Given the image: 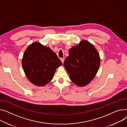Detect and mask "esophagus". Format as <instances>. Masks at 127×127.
I'll return each instance as SVG.
<instances>
[{"mask_svg": "<svg viewBox=\"0 0 127 127\" xmlns=\"http://www.w3.org/2000/svg\"><path fill=\"white\" fill-rule=\"evenodd\" d=\"M61 62H62V63L63 64L64 63V58H61Z\"/></svg>", "mask_w": 127, "mask_h": 127, "instance_id": "1", "label": "esophagus"}]
</instances>
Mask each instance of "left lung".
Masks as SVG:
<instances>
[{
  "instance_id": "obj_1",
  "label": "left lung",
  "mask_w": 127,
  "mask_h": 127,
  "mask_svg": "<svg viewBox=\"0 0 127 127\" xmlns=\"http://www.w3.org/2000/svg\"><path fill=\"white\" fill-rule=\"evenodd\" d=\"M100 65L99 54L87 41L82 40L69 50L64 66L70 80L79 86H84L94 79Z\"/></svg>"
}]
</instances>
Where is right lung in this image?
Returning <instances> with one entry per match:
<instances>
[{
  "label": "right lung",
  "instance_id": "add662e5",
  "mask_svg": "<svg viewBox=\"0 0 127 127\" xmlns=\"http://www.w3.org/2000/svg\"><path fill=\"white\" fill-rule=\"evenodd\" d=\"M22 64L28 79L36 86H43L53 79L62 63L49 47L35 42L25 50Z\"/></svg>",
  "mask_w": 127,
  "mask_h": 127
}]
</instances>
